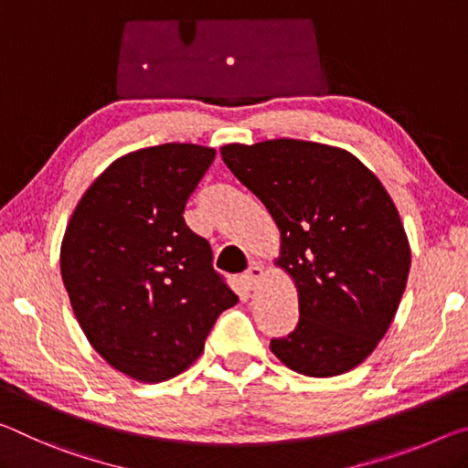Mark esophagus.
I'll return each instance as SVG.
<instances>
[{
  "label": "esophagus",
  "instance_id": "obj_1",
  "mask_svg": "<svg viewBox=\"0 0 468 468\" xmlns=\"http://www.w3.org/2000/svg\"><path fill=\"white\" fill-rule=\"evenodd\" d=\"M261 278H263V267L259 265V263H252V265L249 267V270L240 275L242 284L247 286L249 290L255 288V286L259 284V280H261Z\"/></svg>",
  "mask_w": 468,
  "mask_h": 468
}]
</instances>
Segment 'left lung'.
Listing matches in <instances>:
<instances>
[{
    "mask_svg": "<svg viewBox=\"0 0 468 468\" xmlns=\"http://www.w3.org/2000/svg\"><path fill=\"white\" fill-rule=\"evenodd\" d=\"M221 159L280 228L278 263L298 290V325L271 352L334 378L384 338L410 270L407 232L384 184L352 153L296 139L224 144Z\"/></svg>",
    "mask_w": 468,
    "mask_h": 468,
    "instance_id": "8db88e82",
    "label": "left lung"
}]
</instances>
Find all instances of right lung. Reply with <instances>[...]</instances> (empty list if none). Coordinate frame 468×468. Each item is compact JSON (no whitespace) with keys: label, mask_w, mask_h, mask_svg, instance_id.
Returning <instances> with one entry per match:
<instances>
[{"label":"right lung","mask_w":468,"mask_h":468,"mask_svg":"<svg viewBox=\"0 0 468 468\" xmlns=\"http://www.w3.org/2000/svg\"><path fill=\"white\" fill-rule=\"evenodd\" d=\"M216 149L165 143L113 162L68 221L61 280L84 335L113 369L157 384L193 365L239 303L186 226L188 197Z\"/></svg>","instance_id":"right-lung-1"}]
</instances>
